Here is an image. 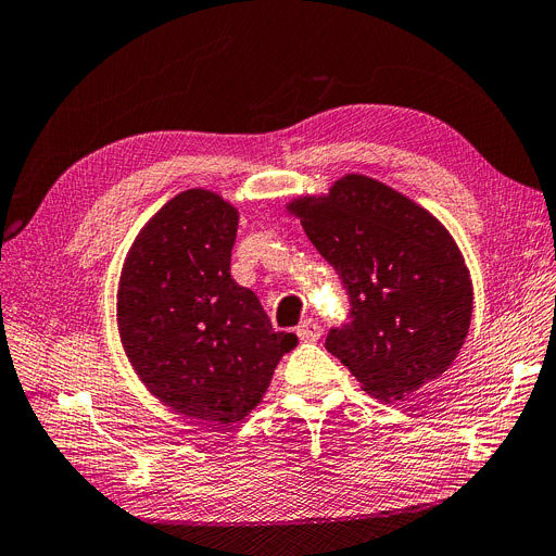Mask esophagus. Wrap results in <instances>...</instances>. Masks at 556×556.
Returning a JSON list of instances; mask_svg holds the SVG:
<instances>
[{
	"label": "esophagus",
	"mask_w": 556,
	"mask_h": 556,
	"mask_svg": "<svg viewBox=\"0 0 556 556\" xmlns=\"http://www.w3.org/2000/svg\"><path fill=\"white\" fill-rule=\"evenodd\" d=\"M298 336L300 340L304 342H317L319 336H321V328L315 319H304L300 326H298Z\"/></svg>",
	"instance_id": "34e87169"
}]
</instances>
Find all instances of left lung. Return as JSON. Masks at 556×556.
I'll return each instance as SVG.
<instances>
[{
    "label": "left lung",
    "mask_w": 556,
    "mask_h": 556,
    "mask_svg": "<svg viewBox=\"0 0 556 556\" xmlns=\"http://www.w3.org/2000/svg\"><path fill=\"white\" fill-rule=\"evenodd\" d=\"M317 252L340 275L349 321L330 328L326 351L384 402L447 371L471 321L465 258L435 216L362 174L324 197L288 205Z\"/></svg>",
    "instance_id": "8db88e82"
}]
</instances>
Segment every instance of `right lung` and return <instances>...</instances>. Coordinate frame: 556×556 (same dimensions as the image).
Masks as SVG:
<instances>
[{"mask_svg":"<svg viewBox=\"0 0 556 556\" xmlns=\"http://www.w3.org/2000/svg\"><path fill=\"white\" fill-rule=\"evenodd\" d=\"M237 226V207L218 194L180 192L136 237L118 286V330L136 376L178 414L218 425L245 418L298 346L232 279Z\"/></svg>","mask_w":556,"mask_h":556,"instance_id":"right-lung-1","label":"right lung"}]
</instances>
